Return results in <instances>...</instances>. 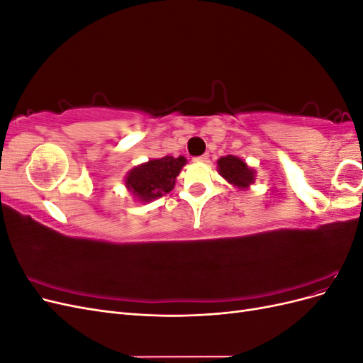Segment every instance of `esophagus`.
Segmentation results:
<instances>
[{"instance_id":"1","label":"esophagus","mask_w":363,"mask_h":363,"mask_svg":"<svg viewBox=\"0 0 363 363\" xmlns=\"http://www.w3.org/2000/svg\"><path fill=\"white\" fill-rule=\"evenodd\" d=\"M207 159H208V155L206 152V155H203V156H199V157H195L194 160L195 162H207Z\"/></svg>"}]
</instances>
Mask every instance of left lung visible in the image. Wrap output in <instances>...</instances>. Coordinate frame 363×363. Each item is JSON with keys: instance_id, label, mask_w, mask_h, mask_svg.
I'll return each instance as SVG.
<instances>
[{"instance_id": "obj_1", "label": "left lung", "mask_w": 363, "mask_h": 363, "mask_svg": "<svg viewBox=\"0 0 363 363\" xmlns=\"http://www.w3.org/2000/svg\"><path fill=\"white\" fill-rule=\"evenodd\" d=\"M218 168L219 174L233 186H238L239 189H245L251 183H255V171L250 169L247 163L239 157H221L218 160Z\"/></svg>"}]
</instances>
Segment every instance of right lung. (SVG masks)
<instances>
[{
  "label": "right lung",
  "mask_w": 363,
  "mask_h": 363,
  "mask_svg": "<svg viewBox=\"0 0 363 363\" xmlns=\"http://www.w3.org/2000/svg\"><path fill=\"white\" fill-rule=\"evenodd\" d=\"M184 163L186 159L183 156L152 159L131 169L125 179V184L128 191L133 192L140 201L156 200L163 194L172 191L175 179Z\"/></svg>",
  "instance_id": "add662e5"
}]
</instances>
